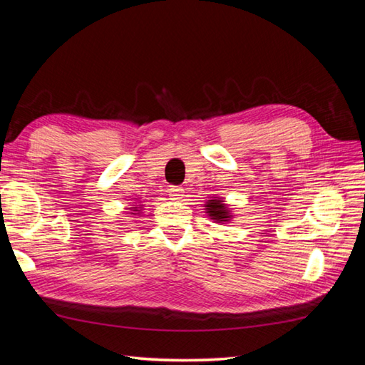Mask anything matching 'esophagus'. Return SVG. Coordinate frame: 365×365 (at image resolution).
Returning a JSON list of instances; mask_svg holds the SVG:
<instances>
[{"instance_id": "34e87169", "label": "esophagus", "mask_w": 365, "mask_h": 365, "mask_svg": "<svg viewBox=\"0 0 365 365\" xmlns=\"http://www.w3.org/2000/svg\"><path fill=\"white\" fill-rule=\"evenodd\" d=\"M168 193L172 200H180V197L183 196V188L175 187V185H170V187L168 188Z\"/></svg>"}]
</instances>
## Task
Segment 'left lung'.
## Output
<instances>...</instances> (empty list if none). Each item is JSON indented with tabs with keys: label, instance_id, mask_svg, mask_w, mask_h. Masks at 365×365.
<instances>
[{
	"label": "left lung",
	"instance_id": "1",
	"mask_svg": "<svg viewBox=\"0 0 365 365\" xmlns=\"http://www.w3.org/2000/svg\"><path fill=\"white\" fill-rule=\"evenodd\" d=\"M205 207H207L209 215L214 218V220H217V222H228V218H230L228 209L225 207V205L222 204V201L209 200V202H207V205H205Z\"/></svg>",
	"mask_w": 365,
	"mask_h": 365
}]
</instances>
